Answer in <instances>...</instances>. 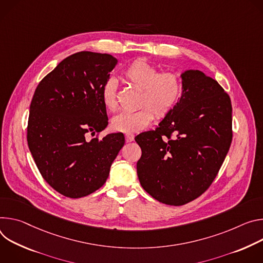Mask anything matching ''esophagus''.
I'll use <instances>...</instances> for the list:
<instances>
[{"instance_id":"obj_1","label":"esophagus","mask_w":263,"mask_h":263,"mask_svg":"<svg viewBox=\"0 0 263 263\" xmlns=\"http://www.w3.org/2000/svg\"><path fill=\"white\" fill-rule=\"evenodd\" d=\"M125 139H126L127 142H132V141H134L135 136L133 134H130V133H126L125 134Z\"/></svg>"}]
</instances>
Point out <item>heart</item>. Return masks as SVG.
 I'll use <instances>...</instances> for the list:
<instances>
[{
	"mask_svg": "<svg viewBox=\"0 0 263 263\" xmlns=\"http://www.w3.org/2000/svg\"><path fill=\"white\" fill-rule=\"evenodd\" d=\"M123 79L140 90L138 105L135 111H122L115 116L110 126L116 132H139L146 128L155 119V114L162 119L177 106L183 93L181 76L172 71L160 72L159 68L147 61L138 58L132 62L122 73ZM117 83L107 79L101 87V100L110 111L118 108Z\"/></svg>",
	"mask_w": 263,
	"mask_h": 263,
	"instance_id": "heart-1",
	"label": "heart"
}]
</instances>
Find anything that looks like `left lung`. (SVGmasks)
I'll list each match as a JSON object with an SVG mask.
<instances>
[{
	"label": "left lung",
	"mask_w": 263,
	"mask_h": 263,
	"mask_svg": "<svg viewBox=\"0 0 263 263\" xmlns=\"http://www.w3.org/2000/svg\"><path fill=\"white\" fill-rule=\"evenodd\" d=\"M183 93L155 130L138 135L137 163L143 189L170 206H183L213 183L230 149L232 104L213 78L197 70L182 74Z\"/></svg>",
	"instance_id": "left-lung-1"
}]
</instances>
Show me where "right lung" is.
<instances>
[{
    "label": "right lung",
    "instance_id": "right-lung-1",
    "mask_svg": "<svg viewBox=\"0 0 263 263\" xmlns=\"http://www.w3.org/2000/svg\"><path fill=\"white\" fill-rule=\"evenodd\" d=\"M117 64L109 54H72L41 80L31 100L29 149L44 180L67 197H83L103 186L125 143L121 133L86 138L108 124L101 87Z\"/></svg>",
    "mask_w": 263,
    "mask_h": 263
}]
</instances>
